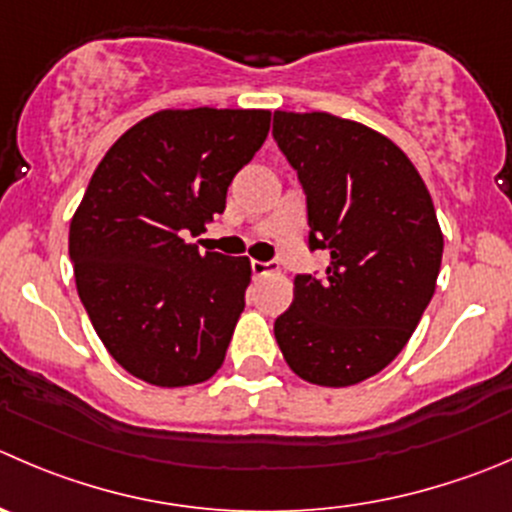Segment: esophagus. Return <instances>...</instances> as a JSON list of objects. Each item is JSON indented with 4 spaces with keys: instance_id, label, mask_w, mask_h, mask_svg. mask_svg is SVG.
I'll return each instance as SVG.
<instances>
[{
    "instance_id": "1",
    "label": "esophagus",
    "mask_w": 512,
    "mask_h": 512,
    "mask_svg": "<svg viewBox=\"0 0 512 512\" xmlns=\"http://www.w3.org/2000/svg\"><path fill=\"white\" fill-rule=\"evenodd\" d=\"M250 267H252V275H267V272L272 270V267H275V262H262V260H252L250 262Z\"/></svg>"
}]
</instances>
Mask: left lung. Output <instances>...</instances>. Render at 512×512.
Masks as SVG:
<instances>
[{"label":"left lung","mask_w":512,"mask_h":512,"mask_svg":"<svg viewBox=\"0 0 512 512\" xmlns=\"http://www.w3.org/2000/svg\"><path fill=\"white\" fill-rule=\"evenodd\" d=\"M272 137L307 200V245L325 275H295L275 337L292 372L347 388L408 345L435 292L443 232L423 177L398 145L335 114L275 112Z\"/></svg>","instance_id":"1"}]
</instances>
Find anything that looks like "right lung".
I'll use <instances>...</instances> for the list:
<instances>
[{"label": "right lung", "instance_id": "1", "mask_svg": "<svg viewBox=\"0 0 512 512\" xmlns=\"http://www.w3.org/2000/svg\"><path fill=\"white\" fill-rule=\"evenodd\" d=\"M267 130V109H162L94 170L69 225V260L99 340L130 375L185 388L225 362L250 260L185 237L225 212L227 187Z\"/></svg>", "mask_w": 512, "mask_h": 512}]
</instances>
